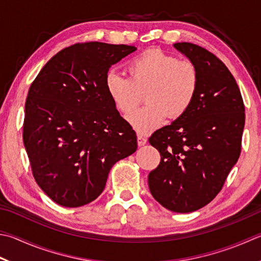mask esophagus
<instances>
[{"mask_svg": "<svg viewBox=\"0 0 261 261\" xmlns=\"http://www.w3.org/2000/svg\"><path fill=\"white\" fill-rule=\"evenodd\" d=\"M146 142H147V140H146L145 136H143L142 134H137V143H139L140 146L144 145Z\"/></svg>", "mask_w": 261, "mask_h": 261, "instance_id": "34e87169", "label": "esophagus"}]
</instances>
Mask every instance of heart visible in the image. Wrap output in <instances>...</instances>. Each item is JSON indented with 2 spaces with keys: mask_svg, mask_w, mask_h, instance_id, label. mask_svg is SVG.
<instances>
[{
  "mask_svg": "<svg viewBox=\"0 0 261 261\" xmlns=\"http://www.w3.org/2000/svg\"><path fill=\"white\" fill-rule=\"evenodd\" d=\"M127 78L115 71L106 76V90L117 110L129 115L146 93L148 105L128 117L139 132L160 127L167 117L179 118L190 110L199 90L198 67L160 50H146L125 65Z\"/></svg>",
  "mask_w": 261,
  "mask_h": 261,
  "instance_id": "b5f03b06",
  "label": "heart"
}]
</instances>
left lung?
<instances>
[{
  "instance_id": "1",
  "label": "left lung",
  "mask_w": 261,
  "mask_h": 261,
  "mask_svg": "<svg viewBox=\"0 0 261 261\" xmlns=\"http://www.w3.org/2000/svg\"><path fill=\"white\" fill-rule=\"evenodd\" d=\"M174 46L198 67L199 90L185 115L149 139L161 156L149 188L161 205L185 214L222 191L241 153L245 114L237 81L222 60L196 44Z\"/></svg>"
}]
</instances>
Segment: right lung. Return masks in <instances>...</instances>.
<instances>
[{"label":"right lung","instance_id":"add662e5","mask_svg":"<svg viewBox=\"0 0 261 261\" xmlns=\"http://www.w3.org/2000/svg\"><path fill=\"white\" fill-rule=\"evenodd\" d=\"M135 50L76 43L58 52L32 83L23 144L34 178L56 203L76 208L94 201L112 166L136 151V133L106 90L111 65Z\"/></svg>","mask_w":261,"mask_h":261}]
</instances>
